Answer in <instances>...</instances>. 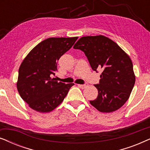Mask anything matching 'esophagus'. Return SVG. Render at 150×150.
<instances>
[{"mask_svg": "<svg viewBox=\"0 0 150 150\" xmlns=\"http://www.w3.org/2000/svg\"><path fill=\"white\" fill-rule=\"evenodd\" d=\"M78 86H79L80 88H82V89H84V88L87 87V85H78Z\"/></svg>", "mask_w": 150, "mask_h": 150, "instance_id": "esophagus-1", "label": "esophagus"}]
</instances>
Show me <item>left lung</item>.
<instances>
[{"mask_svg":"<svg viewBox=\"0 0 150 150\" xmlns=\"http://www.w3.org/2000/svg\"><path fill=\"white\" fill-rule=\"evenodd\" d=\"M74 48L83 51L94 71L102 70L100 83L94 85L98 91V97L90 104L102 112L120 108L128 100L135 83L129 55L104 35L82 37Z\"/></svg>","mask_w":150,"mask_h":150,"instance_id":"left-lung-1","label":"left lung"}]
</instances>
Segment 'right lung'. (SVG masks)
Segmentation results:
<instances>
[{
	"instance_id": "obj_1",
	"label": "right lung",
	"mask_w": 150,
	"mask_h": 150,
	"mask_svg": "<svg viewBox=\"0 0 150 150\" xmlns=\"http://www.w3.org/2000/svg\"><path fill=\"white\" fill-rule=\"evenodd\" d=\"M77 39L78 37L46 39L34 47L22 61L18 71L17 89L32 109L40 112L52 111L74 85L58 82L51 76L57 70V61Z\"/></svg>"
}]
</instances>
